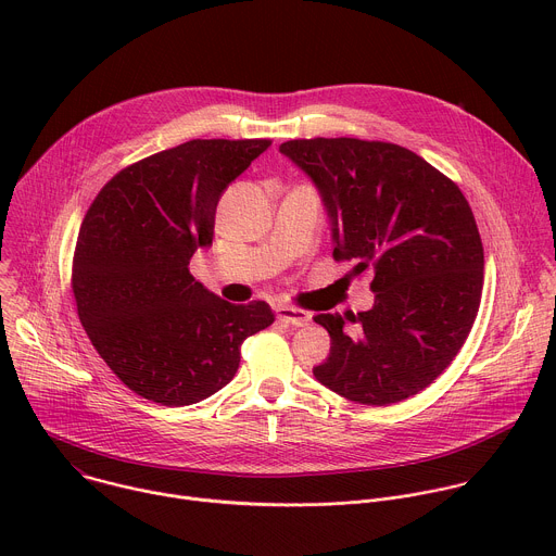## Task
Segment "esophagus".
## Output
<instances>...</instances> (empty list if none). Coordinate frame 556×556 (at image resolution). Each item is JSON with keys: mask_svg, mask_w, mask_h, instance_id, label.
Masks as SVG:
<instances>
[{"mask_svg": "<svg viewBox=\"0 0 556 556\" xmlns=\"http://www.w3.org/2000/svg\"><path fill=\"white\" fill-rule=\"evenodd\" d=\"M279 314V321L288 324V326H294V328H303L312 321V314L307 309H301V307H292V305H281L277 309Z\"/></svg>", "mask_w": 556, "mask_h": 556, "instance_id": "34e87169", "label": "esophagus"}]
</instances>
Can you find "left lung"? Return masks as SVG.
<instances>
[{"label":"left lung","mask_w":556,"mask_h":556,"mask_svg":"<svg viewBox=\"0 0 556 556\" xmlns=\"http://www.w3.org/2000/svg\"><path fill=\"white\" fill-rule=\"evenodd\" d=\"M279 151L319 191L334 260L374 273L367 312L314 316L332 339L316 380L361 405L416 395L451 365L478 316L484 249L466 198L401 144L309 138Z\"/></svg>","instance_id":"8db88e82"}]
</instances>
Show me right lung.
Segmentation results:
<instances>
[{"instance_id": "add662e5", "label": "right lung", "mask_w": 556, "mask_h": 556, "mask_svg": "<svg viewBox=\"0 0 556 556\" xmlns=\"http://www.w3.org/2000/svg\"><path fill=\"white\" fill-rule=\"evenodd\" d=\"M270 140H189L116 174L78 232L72 290L92 345L138 395L200 403L240 367V348L275 321L266 301L235 305L189 273L213 242L215 208Z\"/></svg>"}]
</instances>
